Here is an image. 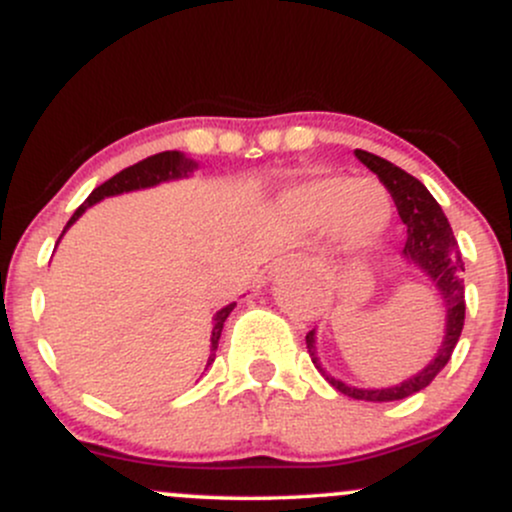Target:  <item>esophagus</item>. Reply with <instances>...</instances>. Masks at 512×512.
<instances>
[{"label": "esophagus", "mask_w": 512, "mask_h": 512, "mask_svg": "<svg viewBox=\"0 0 512 512\" xmlns=\"http://www.w3.org/2000/svg\"><path fill=\"white\" fill-rule=\"evenodd\" d=\"M303 267V260L301 257H281V260H276L274 264V272H291V269H301Z\"/></svg>", "instance_id": "1"}]
</instances>
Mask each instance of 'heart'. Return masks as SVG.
I'll return each mask as SVG.
<instances>
[{"label": "heart", "instance_id": "b5f03b06", "mask_svg": "<svg viewBox=\"0 0 512 512\" xmlns=\"http://www.w3.org/2000/svg\"><path fill=\"white\" fill-rule=\"evenodd\" d=\"M289 209L308 226H330L351 243L375 238L390 221V197L378 182L320 178L293 190Z\"/></svg>", "mask_w": 512, "mask_h": 512}]
</instances>
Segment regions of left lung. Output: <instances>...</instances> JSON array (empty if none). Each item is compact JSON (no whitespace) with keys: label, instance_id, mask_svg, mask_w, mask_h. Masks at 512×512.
Instances as JSON below:
<instances>
[{"label":"left lung","instance_id":"8db88e82","mask_svg":"<svg viewBox=\"0 0 512 512\" xmlns=\"http://www.w3.org/2000/svg\"><path fill=\"white\" fill-rule=\"evenodd\" d=\"M358 161L368 166L378 175L380 182L390 190L395 207L402 216L404 226H407V240H404V257L421 267L424 272L436 281L443 296L445 308H448V325H445V342L438 349V356L433 358L428 366L416 373L414 378L404 380L395 387H383V390H361V387H349L342 380L332 378L325 373V368L317 363L315 356V332L305 334V344H308V354L313 358L315 368L327 378L334 390L351 399H366V402H395V399L411 397L414 392H421L424 387L433 383V378L448 366L452 351H455L457 339H460L464 327V262L462 252L457 248V240L452 236V228L445 219L440 204L433 199L431 192L421 185L414 175L402 170L395 163L385 161V158L368 154V151L356 149Z\"/></svg>","mask_w":512,"mask_h":512}]
</instances>
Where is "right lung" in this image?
<instances>
[{"mask_svg":"<svg viewBox=\"0 0 512 512\" xmlns=\"http://www.w3.org/2000/svg\"><path fill=\"white\" fill-rule=\"evenodd\" d=\"M192 170H195V161L185 158L180 154V151H161V154L144 158V161H139V163H134V166L120 170V173L113 175V178L105 180L103 185H98L96 190L88 195L86 202L74 211V216L67 221L64 231H67V228L72 226V223L79 219V216L84 214V211L91 207V204L101 202L103 197L120 195V192H129V190H139V187H151V185H158V182H163V180L187 178ZM233 305H236V303L226 305V308L219 310V313H216V317H214V330H211V356H209L207 366L211 361H214L216 346H219V337H221V330H223V322H226V317L231 315Z\"/></svg>","mask_w":512,"mask_h":512,"instance_id":"add662e5","label":"right lung"}]
</instances>
